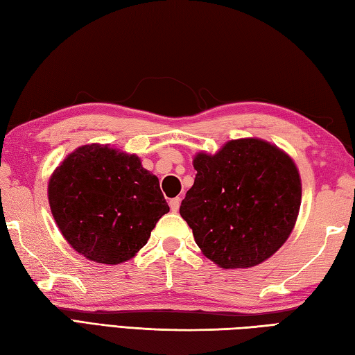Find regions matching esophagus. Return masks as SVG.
<instances>
[{"mask_svg":"<svg viewBox=\"0 0 355 355\" xmlns=\"http://www.w3.org/2000/svg\"><path fill=\"white\" fill-rule=\"evenodd\" d=\"M180 203H182V198H180V197H175V198H172V200L169 201L171 211H172V212H177V211L180 209Z\"/></svg>","mask_w":355,"mask_h":355,"instance_id":"esophagus-1","label":"esophagus"}]
</instances>
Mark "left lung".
I'll return each instance as SVG.
<instances>
[{
  "instance_id": "obj_1",
  "label": "left lung",
  "mask_w": 355,
  "mask_h": 355,
  "mask_svg": "<svg viewBox=\"0 0 355 355\" xmlns=\"http://www.w3.org/2000/svg\"><path fill=\"white\" fill-rule=\"evenodd\" d=\"M196 182L180 206L205 257L223 269L260 265L284 245L302 205L294 159L261 138L193 157Z\"/></svg>"
}]
</instances>
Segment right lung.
<instances>
[{"instance_id": "add662e5", "label": "right lung", "mask_w": 355, "mask_h": 355, "mask_svg": "<svg viewBox=\"0 0 355 355\" xmlns=\"http://www.w3.org/2000/svg\"><path fill=\"white\" fill-rule=\"evenodd\" d=\"M47 198L69 245L103 265L135 257L169 212L158 178L140 158L98 143L62 159L49 178Z\"/></svg>"}]
</instances>
